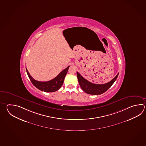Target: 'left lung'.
Listing matches in <instances>:
<instances>
[{
  "instance_id": "left-lung-1",
  "label": "left lung",
  "mask_w": 146,
  "mask_h": 146,
  "mask_svg": "<svg viewBox=\"0 0 146 146\" xmlns=\"http://www.w3.org/2000/svg\"><path fill=\"white\" fill-rule=\"evenodd\" d=\"M119 75V73L116 75L115 77L109 82L104 84H96L89 82L85 79L81 75L77 72V76L79 84L81 88L85 92L90 95H101L106 92L108 89L111 86Z\"/></svg>"
}]
</instances>
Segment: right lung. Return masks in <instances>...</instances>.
I'll list each match as a JSON object with an SVG mask.
<instances>
[{
	"instance_id": "1",
	"label": "right lung",
	"mask_w": 146,
	"mask_h": 146,
	"mask_svg": "<svg viewBox=\"0 0 146 146\" xmlns=\"http://www.w3.org/2000/svg\"><path fill=\"white\" fill-rule=\"evenodd\" d=\"M69 67L70 66H68L66 69L63 70L59 74L56 78H54V79L47 82H39L34 80L31 76L27 68L26 70L30 80L34 85V86L36 87L37 88L45 92H54L60 89L61 87L62 86Z\"/></svg>"
}]
</instances>
